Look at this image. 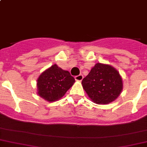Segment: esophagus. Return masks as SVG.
<instances>
[{"instance_id": "esophagus-1", "label": "esophagus", "mask_w": 147, "mask_h": 147, "mask_svg": "<svg viewBox=\"0 0 147 147\" xmlns=\"http://www.w3.org/2000/svg\"><path fill=\"white\" fill-rule=\"evenodd\" d=\"M75 79L76 81H78V82H81L83 79V75H79L78 76H75Z\"/></svg>"}]
</instances>
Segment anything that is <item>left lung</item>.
Here are the masks:
<instances>
[{
	"mask_svg": "<svg viewBox=\"0 0 147 147\" xmlns=\"http://www.w3.org/2000/svg\"><path fill=\"white\" fill-rule=\"evenodd\" d=\"M82 88L95 103L108 104L116 99L123 90L119 72L109 65L97 63L82 80Z\"/></svg>",
	"mask_w": 147,
	"mask_h": 147,
	"instance_id": "left-lung-1",
	"label": "left lung"
}]
</instances>
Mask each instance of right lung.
Instances as JSON below:
<instances>
[{
  "mask_svg": "<svg viewBox=\"0 0 147 147\" xmlns=\"http://www.w3.org/2000/svg\"><path fill=\"white\" fill-rule=\"evenodd\" d=\"M75 82L68 71L53 65L39 75L37 93L48 102H54L62 98Z\"/></svg>",
  "mask_w": 147,
  "mask_h": 147,
  "instance_id": "1",
  "label": "right lung"
}]
</instances>
